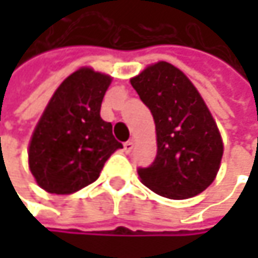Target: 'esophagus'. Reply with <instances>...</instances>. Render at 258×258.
<instances>
[{
    "mask_svg": "<svg viewBox=\"0 0 258 258\" xmlns=\"http://www.w3.org/2000/svg\"><path fill=\"white\" fill-rule=\"evenodd\" d=\"M131 151H133V142L128 140V142L124 143V152H125V154H130Z\"/></svg>",
    "mask_w": 258,
    "mask_h": 258,
    "instance_id": "obj_1",
    "label": "esophagus"
}]
</instances>
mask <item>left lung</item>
Wrapping results in <instances>:
<instances>
[{"mask_svg":"<svg viewBox=\"0 0 258 258\" xmlns=\"http://www.w3.org/2000/svg\"><path fill=\"white\" fill-rule=\"evenodd\" d=\"M149 107L157 131V157L139 178L158 196L182 200L205 191L223 158V140L202 95L179 69L160 61L131 80Z\"/></svg>","mask_w":258,"mask_h":258,"instance_id":"8db88e82","label":"left lung"}]
</instances>
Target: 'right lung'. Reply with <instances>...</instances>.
Returning <instances> with one entry per match:
<instances>
[{"label": "right lung", "instance_id": "1", "mask_svg": "<svg viewBox=\"0 0 258 258\" xmlns=\"http://www.w3.org/2000/svg\"><path fill=\"white\" fill-rule=\"evenodd\" d=\"M112 78L82 67L66 79L32 133L28 163L37 183L52 194H72L92 183L122 145L100 116Z\"/></svg>", "mask_w": 258, "mask_h": 258}]
</instances>
